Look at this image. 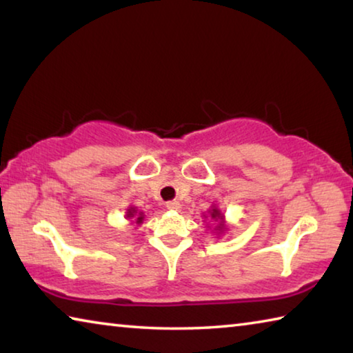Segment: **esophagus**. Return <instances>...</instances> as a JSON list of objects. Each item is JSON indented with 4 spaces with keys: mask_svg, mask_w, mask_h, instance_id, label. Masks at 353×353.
<instances>
[{
    "mask_svg": "<svg viewBox=\"0 0 353 353\" xmlns=\"http://www.w3.org/2000/svg\"><path fill=\"white\" fill-rule=\"evenodd\" d=\"M166 207L170 208V210H181V202L179 201H170V202H166Z\"/></svg>",
    "mask_w": 353,
    "mask_h": 353,
    "instance_id": "34e87169",
    "label": "esophagus"
}]
</instances>
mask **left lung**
Here are the masks:
<instances>
[{"instance_id": "left-lung-1", "label": "left lung", "mask_w": 353, "mask_h": 353, "mask_svg": "<svg viewBox=\"0 0 353 353\" xmlns=\"http://www.w3.org/2000/svg\"><path fill=\"white\" fill-rule=\"evenodd\" d=\"M210 218L213 221H219V224H218V227L214 230L223 232L225 229V225H224V214H221V212L218 210V208H212V210H210Z\"/></svg>"}]
</instances>
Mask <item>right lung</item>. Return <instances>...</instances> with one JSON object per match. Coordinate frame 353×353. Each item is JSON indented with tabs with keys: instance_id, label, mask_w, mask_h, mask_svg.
<instances>
[{
	"instance_id": "1",
	"label": "right lung",
	"mask_w": 353,
	"mask_h": 353,
	"mask_svg": "<svg viewBox=\"0 0 353 353\" xmlns=\"http://www.w3.org/2000/svg\"><path fill=\"white\" fill-rule=\"evenodd\" d=\"M126 216H128L129 219H132V218H134L137 224H141V223H143V218H145V216H143V213H141V212H140V213H137L135 207H129V208H128Z\"/></svg>"
}]
</instances>
